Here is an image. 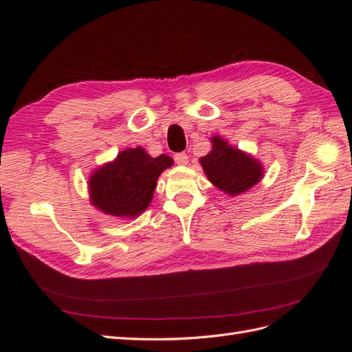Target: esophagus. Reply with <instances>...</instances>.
Returning a JSON list of instances; mask_svg holds the SVG:
<instances>
[{
	"instance_id": "esophagus-1",
	"label": "esophagus",
	"mask_w": 352,
	"mask_h": 352,
	"mask_svg": "<svg viewBox=\"0 0 352 352\" xmlns=\"http://www.w3.org/2000/svg\"><path fill=\"white\" fill-rule=\"evenodd\" d=\"M175 162H176V164H179V166H186L188 164V155L185 154V153H177V154H175Z\"/></svg>"
}]
</instances>
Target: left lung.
Here are the masks:
<instances>
[{
  "label": "left lung",
  "instance_id": "obj_1",
  "mask_svg": "<svg viewBox=\"0 0 352 352\" xmlns=\"http://www.w3.org/2000/svg\"><path fill=\"white\" fill-rule=\"evenodd\" d=\"M211 151L199 158L210 182L232 197L247 192L263 179V166L220 136L211 138Z\"/></svg>",
  "mask_w": 352,
  "mask_h": 352
}]
</instances>
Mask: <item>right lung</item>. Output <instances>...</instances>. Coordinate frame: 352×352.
<instances>
[{
	"instance_id": "right-lung-1",
	"label": "right lung",
	"mask_w": 352,
	"mask_h": 352,
	"mask_svg": "<svg viewBox=\"0 0 352 352\" xmlns=\"http://www.w3.org/2000/svg\"><path fill=\"white\" fill-rule=\"evenodd\" d=\"M172 166L168 155L153 158L141 146L127 148L91 175V204L110 216L138 217L153 201L158 176Z\"/></svg>"
}]
</instances>
